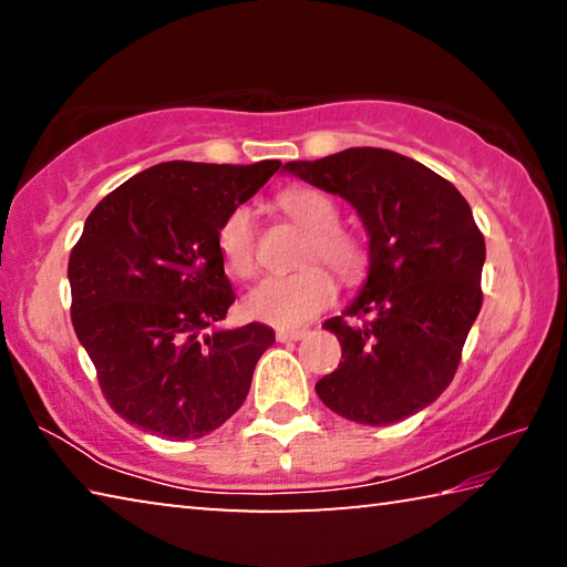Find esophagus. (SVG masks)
I'll use <instances>...</instances> for the list:
<instances>
[{
	"label": "esophagus",
	"mask_w": 567,
	"mask_h": 567,
	"mask_svg": "<svg viewBox=\"0 0 567 567\" xmlns=\"http://www.w3.org/2000/svg\"><path fill=\"white\" fill-rule=\"evenodd\" d=\"M307 334V330H277V340L280 342H297L302 340Z\"/></svg>",
	"instance_id": "34e87169"
}]
</instances>
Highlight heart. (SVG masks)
<instances>
[{"label": "heart", "mask_w": 567, "mask_h": 567, "mask_svg": "<svg viewBox=\"0 0 567 567\" xmlns=\"http://www.w3.org/2000/svg\"><path fill=\"white\" fill-rule=\"evenodd\" d=\"M277 207L287 219L307 233L300 249V270L265 277L245 297V312L275 328H297L315 318L334 297V280L322 260L340 280L350 282L364 270V247L348 229L338 227L340 209L328 195L312 187H287L277 195ZM219 255L229 272L249 277L257 270L255 257V215L247 205L235 207L217 233Z\"/></svg>", "instance_id": "heart-1"}]
</instances>
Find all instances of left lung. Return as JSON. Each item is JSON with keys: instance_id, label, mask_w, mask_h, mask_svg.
I'll list each match as a JSON object with an SVG mask.
<instances>
[{"instance_id": "obj_1", "label": "left lung", "mask_w": 567, "mask_h": 567, "mask_svg": "<svg viewBox=\"0 0 567 567\" xmlns=\"http://www.w3.org/2000/svg\"><path fill=\"white\" fill-rule=\"evenodd\" d=\"M285 172L358 209L370 267L338 334L342 360L315 390L360 425H392L435 402L453 382L483 305L485 239L465 197L420 162L378 147H350Z\"/></svg>"}]
</instances>
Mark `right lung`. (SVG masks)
Returning <instances> with one entry per match:
<instances>
[{
	"label": "right lung",
	"instance_id": "right-lung-1",
	"mask_svg": "<svg viewBox=\"0 0 567 567\" xmlns=\"http://www.w3.org/2000/svg\"><path fill=\"white\" fill-rule=\"evenodd\" d=\"M282 162H162L92 209L70 255L72 324L110 408L145 433L197 440L243 405L272 328L219 330L235 292L223 219Z\"/></svg>",
	"mask_w": 567,
	"mask_h": 567
}]
</instances>
